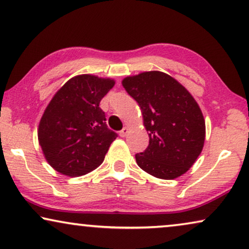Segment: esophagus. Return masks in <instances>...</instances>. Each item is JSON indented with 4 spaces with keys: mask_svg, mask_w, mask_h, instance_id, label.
<instances>
[{
    "mask_svg": "<svg viewBox=\"0 0 249 249\" xmlns=\"http://www.w3.org/2000/svg\"><path fill=\"white\" fill-rule=\"evenodd\" d=\"M128 132H130V130H128V127L125 126L121 132H119V135H121L122 138H125L128 134Z\"/></svg>",
    "mask_w": 249,
    "mask_h": 249,
    "instance_id": "34e87169",
    "label": "esophagus"
}]
</instances>
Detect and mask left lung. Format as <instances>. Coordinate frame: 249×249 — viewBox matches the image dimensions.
<instances>
[{"instance_id":"obj_1","label":"left lung","mask_w":249,"mask_h":249,"mask_svg":"<svg viewBox=\"0 0 249 249\" xmlns=\"http://www.w3.org/2000/svg\"><path fill=\"white\" fill-rule=\"evenodd\" d=\"M122 84L141 109L149 145L135 155L152 177L173 180L189 171L203 150L205 119L183 85L163 71L127 76Z\"/></svg>"}]
</instances>
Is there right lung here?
<instances>
[{
    "label": "right lung",
    "mask_w": 249,
    "mask_h": 249,
    "mask_svg": "<svg viewBox=\"0 0 249 249\" xmlns=\"http://www.w3.org/2000/svg\"><path fill=\"white\" fill-rule=\"evenodd\" d=\"M115 81L77 75L53 95L38 125V143L50 166L67 177H81L100 166L117 138L99 107Z\"/></svg>",
    "instance_id": "right-lung-1"
}]
</instances>
